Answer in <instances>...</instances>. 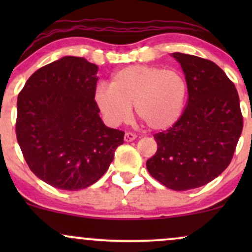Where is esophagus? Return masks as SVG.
<instances>
[{"label":"esophagus","mask_w":252,"mask_h":252,"mask_svg":"<svg viewBox=\"0 0 252 252\" xmlns=\"http://www.w3.org/2000/svg\"><path fill=\"white\" fill-rule=\"evenodd\" d=\"M136 137H137V136H136L134 132H126V135H124V141H126V142H132Z\"/></svg>","instance_id":"obj_1"}]
</instances>
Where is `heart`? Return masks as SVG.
<instances>
[{"mask_svg": "<svg viewBox=\"0 0 252 252\" xmlns=\"http://www.w3.org/2000/svg\"><path fill=\"white\" fill-rule=\"evenodd\" d=\"M187 98V83L182 74L154 65H129L115 72L110 86L99 85L94 103L110 126H120L137 117L149 129H169L180 120Z\"/></svg>", "mask_w": 252, "mask_h": 252, "instance_id": "b5f03b06", "label": "heart"}]
</instances>
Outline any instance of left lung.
Here are the masks:
<instances>
[{
  "label": "left lung",
  "instance_id": "8db88e82",
  "mask_svg": "<svg viewBox=\"0 0 252 252\" xmlns=\"http://www.w3.org/2000/svg\"><path fill=\"white\" fill-rule=\"evenodd\" d=\"M189 90L180 120L154 135L158 152L147 161L153 178L167 189L204 186L230 164L243 130L238 92L211 60L176 53Z\"/></svg>",
  "mask_w": 252,
  "mask_h": 252
}]
</instances>
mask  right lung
<instances>
[{"label": "right lung", "instance_id": "right-lung-1", "mask_svg": "<svg viewBox=\"0 0 252 252\" xmlns=\"http://www.w3.org/2000/svg\"><path fill=\"white\" fill-rule=\"evenodd\" d=\"M97 72L84 58L63 57L34 72L17 97L16 138L26 162L56 189L91 186L123 144L124 131L99 117Z\"/></svg>", "mask_w": 252, "mask_h": 252}]
</instances>
